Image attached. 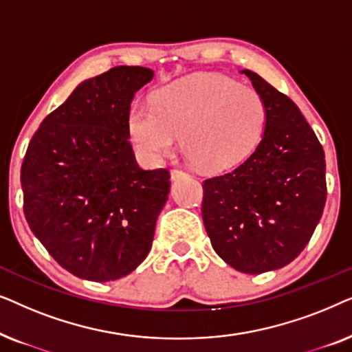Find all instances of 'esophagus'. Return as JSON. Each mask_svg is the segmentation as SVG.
<instances>
[{"mask_svg":"<svg viewBox=\"0 0 352 352\" xmlns=\"http://www.w3.org/2000/svg\"><path fill=\"white\" fill-rule=\"evenodd\" d=\"M186 173L181 171V170H173L171 171V181H177L179 177H184Z\"/></svg>","mask_w":352,"mask_h":352,"instance_id":"esophagus-1","label":"esophagus"}]
</instances>
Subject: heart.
Masks as SVG:
<instances>
[{"label":"heart","mask_w":352,"mask_h":352,"mask_svg":"<svg viewBox=\"0 0 352 352\" xmlns=\"http://www.w3.org/2000/svg\"><path fill=\"white\" fill-rule=\"evenodd\" d=\"M266 122L259 91L219 74H197L162 88L155 105H134L128 131L136 152L153 165L175 151L182 136L187 160L214 175L252 155Z\"/></svg>","instance_id":"heart-1"}]
</instances>
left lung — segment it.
<instances>
[{
	"mask_svg": "<svg viewBox=\"0 0 352 352\" xmlns=\"http://www.w3.org/2000/svg\"><path fill=\"white\" fill-rule=\"evenodd\" d=\"M266 100L261 142L242 165L204 182L201 218L214 252L245 274L292 263L314 234L327 199L325 155L290 98L242 70Z\"/></svg>",
	"mask_w": 352,
	"mask_h": 352,
	"instance_id": "left-lung-1",
	"label": "left lung"
}]
</instances>
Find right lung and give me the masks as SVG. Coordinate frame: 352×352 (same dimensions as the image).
Wrapping results in <instances>:
<instances>
[{
  "instance_id": "right-lung-1",
  "label": "right lung",
  "mask_w": 352,
  "mask_h": 352,
  "mask_svg": "<svg viewBox=\"0 0 352 352\" xmlns=\"http://www.w3.org/2000/svg\"><path fill=\"white\" fill-rule=\"evenodd\" d=\"M146 67H113L76 86L43 120L21 170L23 213L62 267L93 282L133 272L152 248L170 173L142 170L129 144L134 94Z\"/></svg>"
}]
</instances>
